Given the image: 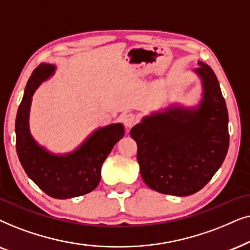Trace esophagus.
<instances>
[{
  "label": "esophagus",
  "mask_w": 250,
  "mask_h": 250,
  "mask_svg": "<svg viewBox=\"0 0 250 250\" xmlns=\"http://www.w3.org/2000/svg\"><path fill=\"white\" fill-rule=\"evenodd\" d=\"M122 122L125 123V127L130 128V127H132V125H135L136 122H137V118H136V115L132 114V113H129V114L123 115Z\"/></svg>",
  "instance_id": "34e87169"
}]
</instances>
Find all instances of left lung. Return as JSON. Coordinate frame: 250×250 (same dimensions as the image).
I'll use <instances>...</instances> for the list:
<instances>
[{
	"mask_svg": "<svg viewBox=\"0 0 250 250\" xmlns=\"http://www.w3.org/2000/svg\"><path fill=\"white\" fill-rule=\"evenodd\" d=\"M204 96L195 108L171 106L153 113L130 130L145 184L177 197L197 193L212 178L229 149V114L218 80L199 62Z\"/></svg>",
	"mask_w": 250,
	"mask_h": 250,
	"instance_id": "left-lung-1",
	"label": "left lung"
}]
</instances>
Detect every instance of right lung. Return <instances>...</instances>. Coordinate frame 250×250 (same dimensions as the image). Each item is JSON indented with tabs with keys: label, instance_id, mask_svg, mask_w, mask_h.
I'll return each mask as SVG.
<instances>
[{
	"label": "right lung",
	"instance_id": "1",
	"mask_svg": "<svg viewBox=\"0 0 250 250\" xmlns=\"http://www.w3.org/2000/svg\"><path fill=\"white\" fill-rule=\"evenodd\" d=\"M51 64L34 69L25 88L16 118V148L28 177L55 199H69L94 191L101 182L102 166L112 148L125 135L121 123L99 128L74 152L56 155L33 139L28 128L32 96L36 88L55 72Z\"/></svg>",
	"mask_w": 250,
	"mask_h": 250
}]
</instances>
